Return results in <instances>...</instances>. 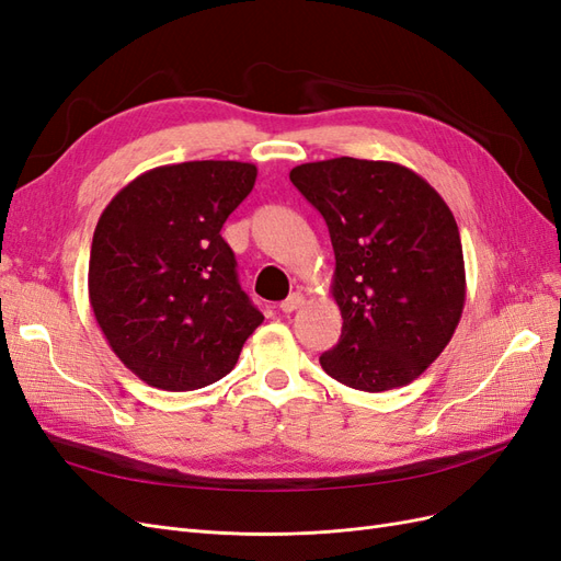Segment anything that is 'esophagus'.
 I'll list each match as a JSON object with an SVG mask.
<instances>
[{
  "label": "esophagus",
  "mask_w": 561,
  "mask_h": 561,
  "mask_svg": "<svg viewBox=\"0 0 561 561\" xmlns=\"http://www.w3.org/2000/svg\"><path fill=\"white\" fill-rule=\"evenodd\" d=\"M301 304H304V295L301 293H293L290 297L280 301V311L283 313H293V311H297L301 307Z\"/></svg>",
  "instance_id": "1"
}]
</instances>
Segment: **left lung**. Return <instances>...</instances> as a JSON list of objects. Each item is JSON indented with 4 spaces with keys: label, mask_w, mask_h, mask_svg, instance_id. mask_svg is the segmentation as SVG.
Returning a JSON list of instances; mask_svg holds the SVG:
<instances>
[{
    "label": "left lung",
    "mask_w": 561,
    "mask_h": 561,
    "mask_svg": "<svg viewBox=\"0 0 561 561\" xmlns=\"http://www.w3.org/2000/svg\"><path fill=\"white\" fill-rule=\"evenodd\" d=\"M290 180L325 219L336 260L332 297L344 325L322 369L367 393L412 383L445 351L466 304L449 206L390 161L301 163Z\"/></svg>",
    "instance_id": "8db88e82"
}]
</instances>
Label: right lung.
Segmentation results:
<instances>
[{
  "label": "right lung",
  "mask_w": 561,
  "mask_h": 561,
  "mask_svg": "<svg viewBox=\"0 0 561 561\" xmlns=\"http://www.w3.org/2000/svg\"><path fill=\"white\" fill-rule=\"evenodd\" d=\"M254 180L257 168L241 161L159 165L128 182L100 215L91 309L116 358L145 383H215L262 325L219 233Z\"/></svg>",
  "instance_id": "obj_1"
}]
</instances>
